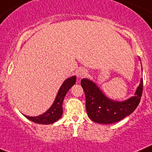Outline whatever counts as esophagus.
<instances>
[{
	"mask_svg": "<svg viewBox=\"0 0 152 152\" xmlns=\"http://www.w3.org/2000/svg\"><path fill=\"white\" fill-rule=\"evenodd\" d=\"M87 74V70L86 69H83V68H81V69H78L77 71V76L79 78H82L83 76H85Z\"/></svg>",
	"mask_w": 152,
	"mask_h": 152,
	"instance_id": "esophagus-1",
	"label": "esophagus"
}]
</instances>
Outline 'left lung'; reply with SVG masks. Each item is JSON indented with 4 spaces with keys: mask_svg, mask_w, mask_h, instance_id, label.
Here are the masks:
<instances>
[{
    "mask_svg": "<svg viewBox=\"0 0 152 152\" xmlns=\"http://www.w3.org/2000/svg\"><path fill=\"white\" fill-rule=\"evenodd\" d=\"M81 86L86 95V111L88 117L98 124H110L118 122L136 110L142 94L143 79H141L135 95L123 102L107 98L94 82L88 79H82Z\"/></svg>",
    "mask_w": 152,
    "mask_h": 152,
    "instance_id": "8db88e82",
    "label": "left lung"
}]
</instances>
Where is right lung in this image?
<instances>
[{"label": "right lung", "mask_w": 152, "mask_h": 152, "mask_svg": "<svg viewBox=\"0 0 152 152\" xmlns=\"http://www.w3.org/2000/svg\"><path fill=\"white\" fill-rule=\"evenodd\" d=\"M76 76H73L66 79L65 81L61 85L59 91L57 92V96L53 102L52 105L50 106V108L45 112L44 113L41 114L37 117H28L25 116L27 119L30 120L31 121L36 124H51L56 122L57 120H59L63 114V102H64V97L66 95L67 91L69 88L76 83Z\"/></svg>", "instance_id": "add662e5"}]
</instances>
